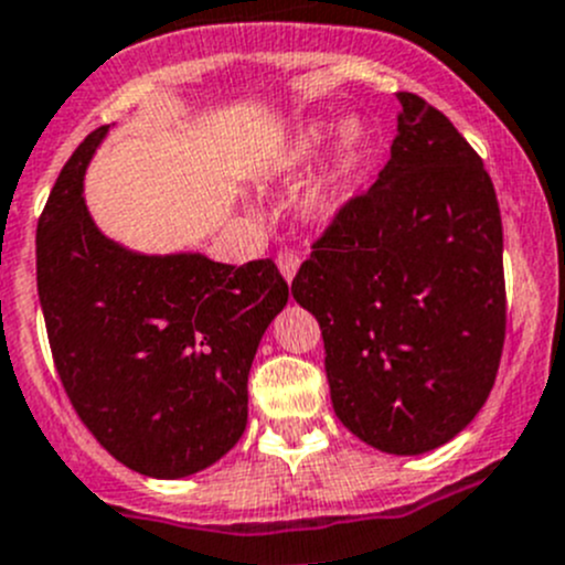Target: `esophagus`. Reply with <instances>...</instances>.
<instances>
[{"instance_id":"esophagus-1","label":"esophagus","mask_w":565,"mask_h":565,"mask_svg":"<svg viewBox=\"0 0 565 565\" xmlns=\"http://www.w3.org/2000/svg\"><path fill=\"white\" fill-rule=\"evenodd\" d=\"M277 268H279V274L286 277V282H294V277H297V271H299V257L294 255V252H279Z\"/></svg>"}]
</instances>
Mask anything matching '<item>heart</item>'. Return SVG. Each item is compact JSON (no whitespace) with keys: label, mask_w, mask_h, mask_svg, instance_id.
<instances>
[{"label":"heart","mask_w":565,"mask_h":565,"mask_svg":"<svg viewBox=\"0 0 565 565\" xmlns=\"http://www.w3.org/2000/svg\"><path fill=\"white\" fill-rule=\"evenodd\" d=\"M332 136H335V141H332L330 154H327L324 169L305 188L302 202H299V213H302L305 224L316 230L335 224L343 207L349 205V199H352V188L363 166H366L369 154V138L363 125L358 118H349L343 125L316 118V121H308V125L288 132L286 141L274 149L266 163L268 180L279 182V185H291L319 160V154L324 152L327 141Z\"/></svg>","instance_id":"b5f03b06"}]
</instances>
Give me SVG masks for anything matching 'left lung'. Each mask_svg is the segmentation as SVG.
Instances as JSON below:
<instances>
[{
  "label": "left lung",
  "mask_w": 565,
  "mask_h": 565,
  "mask_svg": "<svg viewBox=\"0 0 565 565\" xmlns=\"http://www.w3.org/2000/svg\"><path fill=\"white\" fill-rule=\"evenodd\" d=\"M391 160L302 263L335 416L388 455L444 447L486 405L504 343L502 216L440 110L396 94Z\"/></svg>",
  "instance_id": "1"
}]
</instances>
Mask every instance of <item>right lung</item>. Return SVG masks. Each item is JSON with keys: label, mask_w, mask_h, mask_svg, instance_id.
<instances>
[{"label": "right lung", "mask_w": 565, "mask_h": 565, "mask_svg": "<svg viewBox=\"0 0 565 565\" xmlns=\"http://www.w3.org/2000/svg\"><path fill=\"white\" fill-rule=\"evenodd\" d=\"M110 127L68 158L38 222V299L57 374L85 427L127 469L180 480L244 435L252 360L286 308L271 260L147 255L96 227L85 171Z\"/></svg>", "instance_id": "add662e5"}]
</instances>
